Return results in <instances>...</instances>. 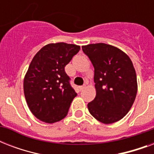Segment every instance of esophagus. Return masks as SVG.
I'll return each mask as SVG.
<instances>
[{"instance_id":"1","label":"esophagus","mask_w":154,"mask_h":154,"mask_svg":"<svg viewBox=\"0 0 154 154\" xmlns=\"http://www.w3.org/2000/svg\"><path fill=\"white\" fill-rule=\"evenodd\" d=\"M85 88V85H82V86H80L79 87L80 91H82V90H84Z\"/></svg>"}]
</instances>
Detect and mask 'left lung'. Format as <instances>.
Returning <instances> with one entry per match:
<instances>
[{
  "instance_id": "left-lung-1",
  "label": "left lung",
  "mask_w": 154,
  "mask_h": 154,
  "mask_svg": "<svg viewBox=\"0 0 154 154\" xmlns=\"http://www.w3.org/2000/svg\"><path fill=\"white\" fill-rule=\"evenodd\" d=\"M94 67L96 97L88 104L90 114L104 124L122 119L137 92V75L126 53L104 43L82 46Z\"/></svg>"
}]
</instances>
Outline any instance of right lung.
Masks as SVG:
<instances>
[{
    "mask_svg": "<svg viewBox=\"0 0 154 154\" xmlns=\"http://www.w3.org/2000/svg\"><path fill=\"white\" fill-rule=\"evenodd\" d=\"M80 49L64 42L49 44L32 58L24 79V94L30 111L42 122L54 123L66 117L77 93L65 67Z\"/></svg>",
    "mask_w": 154,
    "mask_h": 154,
    "instance_id": "right-lung-1",
    "label": "right lung"
}]
</instances>
